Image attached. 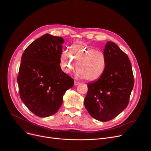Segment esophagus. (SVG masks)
I'll return each mask as SVG.
<instances>
[{
    "label": "esophagus",
    "mask_w": 151,
    "mask_h": 151,
    "mask_svg": "<svg viewBox=\"0 0 151 151\" xmlns=\"http://www.w3.org/2000/svg\"><path fill=\"white\" fill-rule=\"evenodd\" d=\"M79 84H80V83L78 82H77V81H75V82H74V85H75V86L78 85H79Z\"/></svg>",
    "instance_id": "1"
}]
</instances>
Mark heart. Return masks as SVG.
Listing matches in <instances>:
<instances>
[{
    "label": "heart",
    "instance_id": "obj_1",
    "mask_svg": "<svg viewBox=\"0 0 151 151\" xmlns=\"http://www.w3.org/2000/svg\"><path fill=\"white\" fill-rule=\"evenodd\" d=\"M69 52L71 56L67 51L63 52L60 56V66L64 72L70 73L78 66V76L87 81H96L103 76L107 59L102 51L79 43L72 45Z\"/></svg>",
    "mask_w": 151,
    "mask_h": 151
}]
</instances>
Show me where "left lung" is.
Here are the masks:
<instances>
[{
	"instance_id": "left-lung-1",
	"label": "left lung",
	"mask_w": 151,
	"mask_h": 151,
	"mask_svg": "<svg viewBox=\"0 0 151 151\" xmlns=\"http://www.w3.org/2000/svg\"><path fill=\"white\" fill-rule=\"evenodd\" d=\"M103 52L107 66L103 76L88 83L84 105L94 119L110 121L128 106L134 86L132 64L127 55L112 42H107Z\"/></svg>"
}]
</instances>
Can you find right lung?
<instances>
[{"instance_id":"obj_1","label":"right lung","mask_w":151,"mask_h":151,"mask_svg":"<svg viewBox=\"0 0 151 151\" xmlns=\"http://www.w3.org/2000/svg\"><path fill=\"white\" fill-rule=\"evenodd\" d=\"M64 42L61 37L45 34L31 43L21 57L17 78L20 98L37 116L55 114L64 93L74 85L60 66Z\"/></svg>"}]
</instances>
